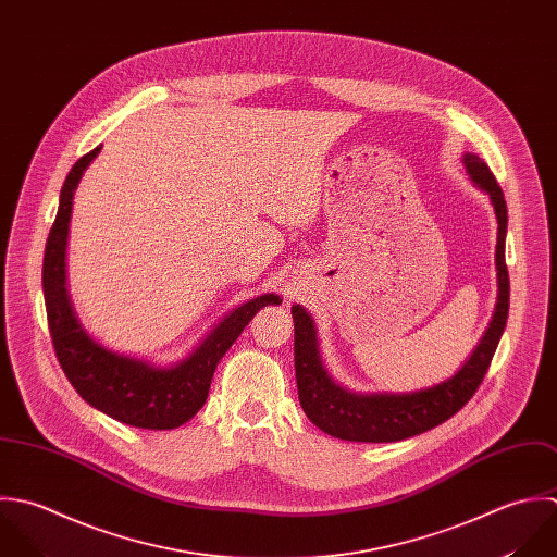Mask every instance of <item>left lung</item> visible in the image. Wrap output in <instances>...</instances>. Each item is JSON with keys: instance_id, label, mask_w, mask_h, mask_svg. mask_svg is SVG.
I'll list each match as a JSON object with an SVG mask.
<instances>
[{"instance_id": "1", "label": "left lung", "mask_w": 557, "mask_h": 557, "mask_svg": "<svg viewBox=\"0 0 557 557\" xmlns=\"http://www.w3.org/2000/svg\"><path fill=\"white\" fill-rule=\"evenodd\" d=\"M462 164L471 182L491 196L497 215V307L493 320L469 361L451 377L410 393H355L337 384L324 368L318 333L305 307L294 305V363L298 399L305 414L326 434L357 443H393L428 432L454 417L478 391L506 329L510 309V278L506 268L508 207L495 175L482 158L465 153Z\"/></svg>"}]
</instances>
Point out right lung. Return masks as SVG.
I'll return each instance as SVG.
<instances>
[{
  "instance_id": "obj_1",
  "label": "right lung",
  "mask_w": 557,
  "mask_h": 557,
  "mask_svg": "<svg viewBox=\"0 0 557 557\" xmlns=\"http://www.w3.org/2000/svg\"><path fill=\"white\" fill-rule=\"evenodd\" d=\"M92 149L75 162L60 191V207L49 231L42 259V294L47 322L60 368L73 388L108 417L145 430H173L189 421L205 404L213 371L231 344L261 307L281 305L276 294L257 296L237 309L198 344V348L171 368L112 352L97 344L75 318L66 292V237L73 211V194L99 156Z\"/></svg>"
}]
</instances>
